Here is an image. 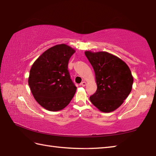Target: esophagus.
<instances>
[{
  "instance_id": "obj_1",
  "label": "esophagus",
  "mask_w": 156,
  "mask_h": 156,
  "mask_svg": "<svg viewBox=\"0 0 156 156\" xmlns=\"http://www.w3.org/2000/svg\"><path fill=\"white\" fill-rule=\"evenodd\" d=\"M80 85L81 86H82V87H85L86 85H87V83H86V82L85 81H83V82H82L81 83H80Z\"/></svg>"
}]
</instances>
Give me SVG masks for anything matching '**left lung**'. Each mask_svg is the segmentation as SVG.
<instances>
[{
    "instance_id": "8db88e82",
    "label": "left lung",
    "mask_w": 156,
    "mask_h": 156,
    "mask_svg": "<svg viewBox=\"0 0 156 156\" xmlns=\"http://www.w3.org/2000/svg\"><path fill=\"white\" fill-rule=\"evenodd\" d=\"M93 68L97 90L90 97L96 107L104 112L116 110L130 94L133 82L130 69L117 56L106 51H85Z\"/></svg>"
}]
</instances>
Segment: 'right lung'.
<instances>
[{"label": "right lung", "mask_w": 156, "mask_h": 156, "mask_svg": "<svg viewBox=\"0 0 156 156\" xmlns=\"http://www.w3.org/2000/svg\"><path fill=\"white\" fill-rule=\"evenodd\" d=\"M75 50L66 44L56 45L36 59L29 72L28 83L41 107L50 111L64 108L76 90L68 69Z\"/></svg>", "instance_id": "obj_1"}]
</instances>
